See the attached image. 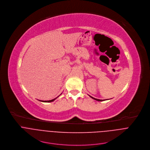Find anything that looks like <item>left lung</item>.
<instances>
[{
	"label": "left lung",
	"instance_id": "8db88e82",
	"mask_svg": "<svg viewBox=\"0 0 150 150\" xmlns=\"http://www.w3.org/2000/svg\"><path fill=\"white\" fill-rule=\"evenodd\" d=\"M90 97H91L92 99H95V100H97V101H99V102H101V101H103V100H100V99H96V98H93V97H92V96H90Z\"/></svg>",
	"mask_w": 150,
	"mask_h": 150
}]
</instances>
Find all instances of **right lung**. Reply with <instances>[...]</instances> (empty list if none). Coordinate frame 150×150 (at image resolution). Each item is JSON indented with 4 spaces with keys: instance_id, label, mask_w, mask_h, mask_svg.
Segmentation results:
<instances>
[{
    "instance_id": "add662e5",
    "label": "right lung",
    "mask_w": 150,
    "mask_h": 150,
    "mask_svg": "<svg viewBox=\"0 0 150 150\" xmlns=\"http://www.w3.org/2000/svg\"><path fill=\"white\" fill-rule=\"evenodd\" d=\"M58 97H57L56 98H55V99H52V100H45V101H44V100H39V101H41V102H53L54 100H55Z\"/></svg>"
}]
</instances>
